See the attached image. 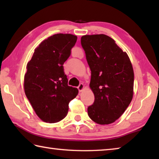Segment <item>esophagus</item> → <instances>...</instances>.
Here are the masks:
<instances>
[{"mask_svg": "<svg viewBox=\"0 0 159 159\" xmlns=\"http://www.w3.org/2000/svg\"><path fill=\"white\" fill-rule=\"evenodd\" d=\"M78 89H79L80 92H81V91L84 89V85H83V83H80V84L78 86Z\"/></svg>", "mask_w": 159, "mask_h": 159, "instance_id": "obj_1", "label": "esophagus"}]
</instances>
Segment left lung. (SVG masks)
Wrapping results in <instances>:
<instances>
[{
    "label": "left lung",
    "mask_w": 159,
    "mask_h": 159,
    "mask_svg": "<svg viewBox=\"0 0 159 159\" xmlns=\"http://www.w3.org/2000/svg\"><path fill=\"white\" fill-rule=\"evenodd\" d=\"M80 43L91 71L90 87L95 95L88 114L98 124H110L124 113L133 99L131 61L127 53L107 35H85Z\"/></svg>",
    "instance_id": "1"
}]
</instances>
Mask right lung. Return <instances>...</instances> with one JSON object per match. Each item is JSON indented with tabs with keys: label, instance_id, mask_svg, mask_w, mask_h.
<instances>
[{
	"label": "right lung",
	"instance_id": "obj_1",
	"mask_svg": "<svg viewBox=\"0 0 159 159\" xmlns=\"http://www.w3.org/2000/svg\"><path fill=\"white\" fill-rule=\"evenodd\" d=\"M77 36L57 34L44 40L27 63L24 88L26 98L43 121H60L67 115L69 102L79 93L69 86L63 64L71 55Z\"/></svg>",
	"mask_w": 159,
	"mask_h": 159
}]
</instances>
